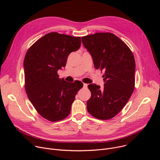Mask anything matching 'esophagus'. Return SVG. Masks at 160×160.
Masks as SVG:
<instances>
[{
  "label": "esophagus",
  "mask_w": 160,
  "mask_h": 160,
  "mask_svg": "<svg viewBox=\"0 0 160 160\" xmlns=\"http://www.w3.org/2000/svg\"><path fill=\"white\" fill-rule=\"evenodd\" d=\"M87 87H88V84H87V83H83V88H87Z\"/></svg>",
  "instance_id": "34e87169"
}]
</instances>
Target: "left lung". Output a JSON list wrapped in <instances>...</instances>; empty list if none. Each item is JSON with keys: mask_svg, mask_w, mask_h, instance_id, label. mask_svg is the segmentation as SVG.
Returning <instances> with one entry per match:
<instances>
[{"mask_svg": "<svg viewBox=\"0 0 160 160\" xmlns=\"http://www.w3.org/2000/svg\"><path fill=\"white\" fill-rule=\"evenodd\" d=\"M96 70L104 71V87L88 85L91 97L88 112L100 120H109L124 108L135 87V62L127 44L111 33H96L82 37Z\"/></svg>", "mask_w": 160, "mask_h": 160, "instance_id": "1", "label": "left lung"}]
</instances>
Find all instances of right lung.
<instances>
[{
    "label": "right lung",
    "mask_w": 160,
    "mask_h": 160,
    "mask_svg": "<svg viewBox=\"0 0 160 160\" xmlns=\"http://www.w3.org/2000/svg\"><path fill=\"white\" fill-rule=\"evenodd\" d=\"M81 38L57 32L45 35L27 51L24 59L25 88L28 99L43 118L58 122L70 113L83 83L59 79L69 54L80 48Z\"/></svg>",
    "instance_id": "obj_1"
}]
</instances>
